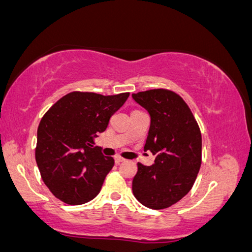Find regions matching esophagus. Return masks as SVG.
Segmentation results:
<instances>
[{
  "label": "esophagus",
  "instance_id": "obj_1",
  "mask_svg": "<svg viewBox=\"0 0 252 252\" xmlns=\"http://www.w3.org/2000/svg\"><path fill=\"white\" fill-rule=\"evenodd\" d=\"M125 160H126V158H123V157H121V156H115V163L116 164L125 162Z\"/></svg>",
  "mask_w": 252,
  "mask_h": 252
}]
</instances>
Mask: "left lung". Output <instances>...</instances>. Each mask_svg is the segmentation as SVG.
Listing matches in <instances>:
<instances>
[{"label":"left lung","instance_id":"obj_1","mask_svg":"<svg viewBox=\"0 0 252 252\" xmlns=\"http://www.w3.org/2000/svg\"><path fill=\"white\" fill-rule=\"evenodd\" d=\"M150 114L145 150L156 155L152 166L138 163L132 181L137 200L152 209L171 207L186 196L201 165V132L179 94L158 88L132 94Z\"/></svg>","mask_w":252,"mask_h":252}]
</instances>
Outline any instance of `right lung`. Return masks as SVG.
Returning a JSON list of instances; mask_svg holds the SVG:
<instances>
[{
    "label": "right lung",
    "mask_w": 252,
    "mask_h": 252,
    "mask_svg": "<svg viewBox=\"0 0 252 252\" xmlns=\"http://www.w3.org/2000/svg\"><path fill=\"white\" fill-rule=\"evenodd\" d=\"M129 95L72 92L44 114L37 130L36 162L44 183L61 201L82 205L99 193L114 159L94 147V137L105 131Z\"/></svg>",
    "instance_id": "right-lung-1"
}]
</instances>
